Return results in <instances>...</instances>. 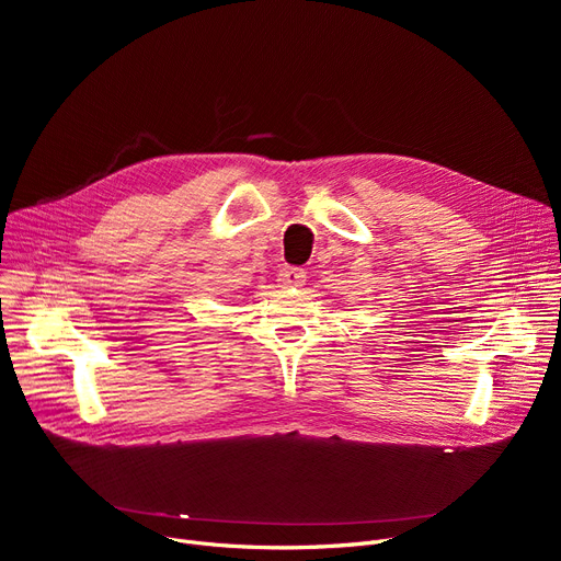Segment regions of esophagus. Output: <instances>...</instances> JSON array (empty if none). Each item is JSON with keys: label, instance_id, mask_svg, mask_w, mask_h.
Wrapping results in <instances>:
<instances>
[{"label": "esophagus", "instance_id": "obj_1", "mask_svg": "<svg viewBox=\"0 0 561 561\" xmlns=\"http://www.w3.org/2000/svg\"><path fill=\"white\" fill-rule=\"evenodd\" d=\"M277 282L282 284V288H298L307 282V273L302 268H290V265H286Z\"/></svg>", "mask_w": 561, "mask_h": 561}]
</instances>
